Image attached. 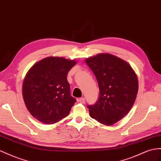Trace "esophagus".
Segmentation results:
<instances>
[{
    "mask_svg": "<svg viewBox=\"0 0 161 161\" xmlns=\"http://www.w3.org/2000/svg\"><path fill=\"white\" fill-rule=\"evenodd\" d=\"M79 101H80V103H84V102H85V98H84V97L80 98V99H79Z\"/></svg>",
    "mask_w": 161,
    "mask_h": 161,
    "instance_id": "esophagus-1",
    "label": "esophagus"
}]
</instances>
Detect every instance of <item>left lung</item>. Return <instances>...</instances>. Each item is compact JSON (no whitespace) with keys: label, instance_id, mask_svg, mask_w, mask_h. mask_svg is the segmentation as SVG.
Masks as SVG:
<instances>
[{"label":"left lung","instance_id":"left-lung-1","mask_svg":"<svg viewBox=\"0 0 161 161\" xmlns=\"http://www.w3.org/2000/svg\"><path fill=\"white\" fill-rule=\"evenodd\" d=\"M95 75L99 97L88 105L90 116L104 125H113L129 112L138 92L137 76L130 65L110 53H99L86 59Z\"/></svg>","mask_w":161,"mask_h":161}]
</instances>
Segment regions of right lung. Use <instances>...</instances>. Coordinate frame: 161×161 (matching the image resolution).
<instances>
[{
    "mask_svg": "<svg viewBox=\"0 0 161 161\" xmlns=\"http://www.w3.org/2000/svg\"><path fill=\"white\" fill-rule=\"evenodd\" d=\"M75 60L47 57L35 63L24 78L22 95L32 116L52 125L67 117L76 99L71 96L67 75Z\"/></svg>",
    "mask_w": 161,
    "mask_h": 161,
    "instance_id": "obj_1",
    "label": "right lung"
}]
</instances>
